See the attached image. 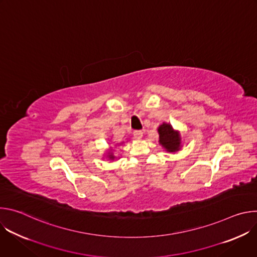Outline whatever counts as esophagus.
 Returning a JSON list of instances; mask_svg holds the SVG:
<instances>
[{"label":"esophagus","mask_w":257,"mask_h":257,"mask_svg":"<svg viewBox=\"0 0 257 257\" xmlns=\"http://www.w3.org/2000/svg\"><path fill=\"white\" fill-rule=\"evenodd\" d=\"M133 135H134V137H135L136 139H140V138H142V136H143V132L140 131V130H135V131L133 132Z\"/></svg>","instance_id":"34e87169"}]
</instances>
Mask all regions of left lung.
Instances as JSON below:
<instances>
[{
    "label": "left lung",
    "mask_w": 257,
    "mask_h": 257,
    "mask_svg": "<svg viewBox=\"0 0 257 257\" xmlns=\"http://www.w3.org/2000/svg\"><path fill=\"white\" fill-rule=\"evenodd\" d=\"M160 143L168 152H176L180 148V134L174 131L170 124L164 123L159 127Z\"/></svg>",
    "instance_id": "1"
}]
</instances>
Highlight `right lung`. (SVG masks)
Wrapping results in <instances>:
<instances>
[{"instance_id": "obj_1", "label": "right lung", "mask_w": 257, "mask_h": 257, "mask_svg": "<svg viewBox=\"0 0 257 257\" xmlns=\"http://www.w3.org/2000/svg\"><path fill=\"white\" fill-rule=\"evenodd\" d=\"M109 159H114V157H113V155H109Z\"/></svg>"}]
</instances>
